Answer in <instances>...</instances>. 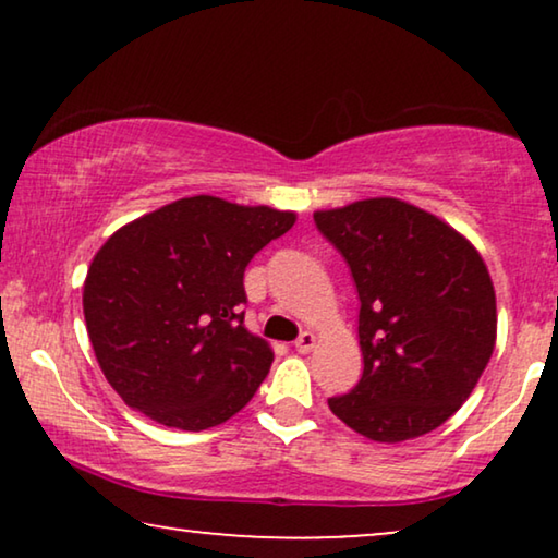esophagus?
I'll return each mask as SVG.
<instances>
[{
    "mask_svg": "<svg viewBox=\"0 0 558 558\" xmlns=\"http://www.w3.org/2000/svg\"><path fill=\"white\" fill-rule=\"evenodd\" d=\"M315 342H317L315 335H312V332H302L300 338L294 340V348H296V353H302V355H304V353H310V350L315 348Z\"/></svg>",
    "mask_w": 558,
    "mask_h": 558,
    "instance_id": "1",
    "label": "esophagus"
}]
</instances>
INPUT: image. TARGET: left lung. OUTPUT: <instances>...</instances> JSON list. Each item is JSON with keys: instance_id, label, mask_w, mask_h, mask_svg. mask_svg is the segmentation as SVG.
Returning <instances> with one entry per match:
<instances>
[{"instance_id": "left-lung-1", "label": "left lung", "mask_w": 558, "mask_h": 558, "mask_svg": "<svg viewBox=\"0 0 558 558\" xmlns=\"http://www.w3.org/2000/svg\"><path fill=\"white\" fill-rule=\"evenodd\" d=\"M353 274L363 376L327 399L350 429L403 441L468 401L495 348V289L470 241L396 197L315 213Z\"/></svg>"}]
</instances>
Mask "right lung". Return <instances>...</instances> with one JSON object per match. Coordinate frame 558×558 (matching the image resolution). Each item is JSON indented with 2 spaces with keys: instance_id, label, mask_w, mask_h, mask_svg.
<instances>
[{
  "instance_id": "add662e5",
  "label": "right lung",
  "mask_w": 558,
  "mask_h": 558,
  "mask_svg": "<svg viewBox=\"0 0 558 558\" xmlns=\"http://www.w3.org/2000/svg\"><path fill=\"white\" fill-rule=\"evenodd\" d=\"M294 213L182 197L119 228L90 262L83 315L126 407L203 432L254 399L274 353L243 327V271Z\"/></svg>"
}]
</instances>
